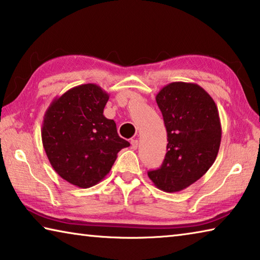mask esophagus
<instances>
[{"instance_id": "esophagus-1", "label": "esophagus", "mask_w": 260, "mask_h": 260, "mask_svg": "<svg viewBox=\"0 0 260 260\" xmlns=\"http://www.w3.org/2000/svg\"><path fill=\"white\" fill-rule=\"evenodd\" d=\"M131 146H132V149H138V146H139V141L138 140H131Z\"/></svg>"}]
</instances>
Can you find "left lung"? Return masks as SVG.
Wrapping results in <instances>:
<instances>
[{"mask_svg": "<svg viewBox=\"0 0 260 260\" xmlns=\"http://www.w3.org/2000/svg\"><path fill=\"white\" fill-rule=\"evenodd\" d=\"M156 102L169 143L160 169L148 172V177L162 191H181L203 177L218 156L221 142L218 108L201 86L182 81L162 87Z\"/></svg>", "mask_w": 260, "mask_h": 260, "instance_id": "1", "label": "left lung"}]
</instances>
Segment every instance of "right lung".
<instances>
[{
	"instance_id": "add662e5",
	"label": "right lung",
	"mask_w": 260,
	"mask_h": 260,
	"mask_svg": "<svg viewBox=\"0 0 260 260\" xmlns=\"http://www.w3.org/2000/svg\"><path fill=\"white\" fill-rule=\"evenodd\" d=\"M109 94L95 83L73 87L46 110L41 138L52 169L65 181L89 188L109 174L117 155L129 142L104 117Z\"/></svg>"
}]
</instances>
